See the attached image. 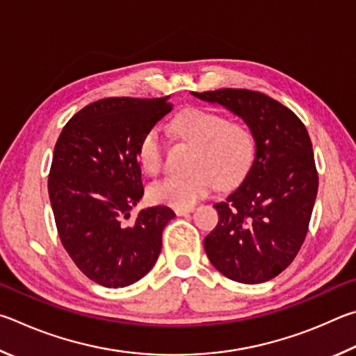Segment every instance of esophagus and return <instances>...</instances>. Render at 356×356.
Returning <instances> with one entry per match:
<instances>
[{"mask_svg":"<svg viewBox=\"0 0 356 356\" xmlns=\"http://www.w3.org/2000/svg\"><path fill=\"white\" fill-rule=\"evenodd\" d=\"M192 211H194V208H177L175 209V214L177 216H188L189 213H192Z\"/></svg>","mask_w":356,"mask_h":356,"instance_id":"34e87169","label":"esophagus"}]
</instances>
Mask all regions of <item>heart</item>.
<instances>
[{
	"mask_svg": "<svg viewBox=\"0 0 356 356\" xmlns=\"http://www.w3.org/2000/svg\"><path fill=\"white\" fill-rule=\"evenodd\" d=\"M172 129L179 139L195 147L188 178L167 177L149 188L154 203L191 208L208 197L217 183L233 186L245 177L254 158V136L242 122H228L219 112L189 108L173 118ZM164 140L158 129H149L137 149L140 167L156 175L164 162Z\"/></svg>",
	"mask_w": 356,
	"mask_h": 356,
	"instance_id": "1",
	"label": "heart"
}]
</instances>
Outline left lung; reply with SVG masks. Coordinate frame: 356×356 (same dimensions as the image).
<instances>
[{"mask_svg": "<svg viewBox=\"0 0 356 356\" xmlns=\"http://www.w3.org/2000/svg\"><path fill=\"white\" fill-rule=\"evenodd\" d=\"M239 115L254 136V159L244 181L216 203L219 222L204 238L217 270L238 283L269 282L303 244L319 177L307 128L277 99L247 89L192 92Z\"/></svg>", "mask_w": 356, "mask_h": 356, "instance_id": "1", "label": "left lung"}]
</instances>
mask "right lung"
Here are the masks:
<instances>
[{
    "label": "right lung",
    "mask_w": 356,
    "mask_h": 356,
    "mask_svg": "<svg viewBox=\"0 0 356 356\" xmlns=\"http://www.w3.org/2000/svg\"><path fill=\"white\" fill-rule=\"evenodd\" d=\"M172 111L164 98H104L74 114L54 147L48 194L62 245L92 282L124 288L152 270L168 207L142 209L137 149L142 137Z\"/></svg>",
    "instance_id": "1"
}]
</instances>
